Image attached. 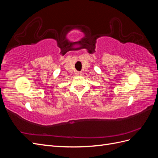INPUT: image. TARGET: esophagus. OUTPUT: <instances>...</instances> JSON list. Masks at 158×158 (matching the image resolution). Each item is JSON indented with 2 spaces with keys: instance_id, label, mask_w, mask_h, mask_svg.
I'll use <instances>...</instances> for the list:
<instances>
[{
  "instance_id": "1",
  "label": "esophagus",
  "mask_w": 158,
  "mask_h": 158,
  "mask_svg": "<svg viewBox=\"0 0 158 158\" xmlns=\"http://www.w3.org/2000/svg\"><path fill=\"white\" fill-rule=\"evenodd\" d=\"M76 74H77V75H78V76H80V75L82 74V72H78V73H77Z\"/></svg>"
}]
</instances>
